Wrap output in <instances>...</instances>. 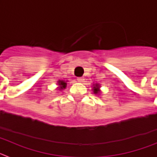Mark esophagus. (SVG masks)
<instances>
[{"instance_id": "obj_1", "label": "esophagus", "mask_w": 157, "mask_h": 157, "mask_svg": "<svg viewBox=\"0 0 157 157\" xmlns=\"http://www.w3.org/2000/svg\"><path fill=\"white\" fill-rule=\"evenodd\" d=\"M78 78V82H82L83 81V78H82V77H78V78Z\"/></svg>"}]
</instances>
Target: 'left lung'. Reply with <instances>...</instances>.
<instances>
[{
  "instance_id": "obj_1",
  "label": "left lung",
  "mask_w": 157,
  "mask_h": 157,
  "mask_svg": "<svg viewBox=\"0 0 157 157\" xmlns=\"http://www.w3.org/2000/svg\"><path fill=\"white\" fill-rule=\"evenodd\" d=\"M94 93L95 94H98V92H100V90H99V86L98 85V84H96L95 86L94 87Z\"/></svg>"
}]
</instances>
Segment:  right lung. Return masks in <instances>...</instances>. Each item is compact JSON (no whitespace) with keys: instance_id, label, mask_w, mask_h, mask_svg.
<instances>
[{"instance_id":"add662e5","label":"right lung","mask_w":157,"mask_h":157,"mask_svg":"<svg viewBox=\"0 0 157 157\" xmlns=\"http://www.w3.org/2000/svg\"><path fill=\"white\" fill-rule=\"evenodd\" d=\"M58 84L59 85V89H60V90L66 88L67 83L65 82L64 81H63V80H59V81L58 82Z\"/></svg>"}]
</instances>
